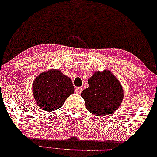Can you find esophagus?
I'll use <instances>...</instances> for the list:
<instances>
[{
  "instance_id": "1",
  "label": "esophagus",
  "mask_w": 157,
  "mask_h": 157,
  "mask_svg": "<svg viewBox=\"0 0 157 157\" xmlns=\"http://www.w3.org/2000/svg\"><path fill=\"white\" fill-rule=\"evenodd\" d=\"M82 88H75V93H77V94H80L82 93Z\"/></svg>"
}]
</instances>
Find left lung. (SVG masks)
<instances>
[{"mask_svg":"<svg viewBox=\"0 0 157 157\" xmlns=\"http://www.w3.org/2000/svg\"><path fill=\"white\" fill-rule=\"evenodd\" d=\"M88 85L81 96L89 112L105 117L120 107L124 98V91L120 82L112 72L108 69L96 71L88 79Z\"/></svg>","mask_w":157,"mask_h":157,"instance_id":"obj_1","label":"left lung"}]
</instances>
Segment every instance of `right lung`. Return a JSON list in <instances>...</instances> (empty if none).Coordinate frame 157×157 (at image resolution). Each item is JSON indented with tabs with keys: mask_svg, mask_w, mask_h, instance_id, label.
Listing matches in <instances>:
<instances>
[{
	"mask_svg": "<svg viewBox=\"0 0 157 157\" xmlns=\"http://www.w3.org/2000/svg\"><path fill=\"white\" fill-rule=\"evenodd\" d=\"M72 80L59 69L41 72L33 83V94L41 109L52 112L61 108L68 97L74 93Z\"/></svg>",
	"mask_w": 157,
	"mask_h": 157,
	"instance_id": "obj_1",
	"label": "right lung"
}]
</instances>
